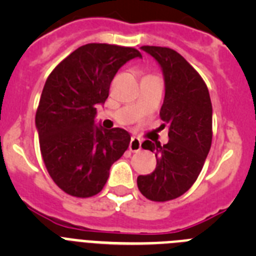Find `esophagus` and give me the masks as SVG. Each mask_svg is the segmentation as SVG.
Segmentation results:
<instances>
[{"label":"esophagus","mask_w":256,"mask_h":256,"mask_svg":"<svg viewBox=\"0 0 256 256\" xmlns=\"http://www.w3.org/2000/svg\"><path fill=\"white\" fill-rule=\"evenodd\" d=\"M141 140H140L138 137L133 136L130 142V150L132 151V152H137V151L141 150Z\"/></svg>","instance_id":"esophagus-1"}]
</instances>
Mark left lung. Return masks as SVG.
Masks as SVG:
<instances>
[{"label": "left lung", "instance_id": "left-lung-1", "mask_svg": "<svg viewBox=\"0 0 256 256\" xmlns=\"http://www.w3.org/2000/svg\"><path fill=\"white\" fill-rule=\"evenodd\" d=\"M141 50L162 68L165 96L160 116L169 126V141L162 146L150 140L142 144L155 152L156 168L138 176L137 186L148 200L168 201L188 191L204 166L212 146V101L202 78L178 52L156 46Z\"/></svg>", "mask_w": 256, "mask_h": 256}]
</instances>
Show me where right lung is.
Wrapping results in <instances>:
<instances>
[{
  "label": "right lung",
  "mask_w": 256,
  "mask_h": 256,
  "mask_svg": "<svg viewBox=\"0 0 256 256\" xmlns=\"http://www.w3.org/2000/svg\"><path fill=\"white\" fill-rule=\"evenodd\" d=\"M132 58H142L132 47L88 44L61 61L44 83L36 114L40 154L54 182L69 195L98 194L130 146L126 130H105L94 118L118 70Z\"/></svg>",
  "instance_id": "right-lung-1"
}]
</instances>
